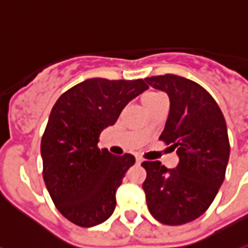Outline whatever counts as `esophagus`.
I'll return each mask as SVG.
<instances>
[{"instance_id":"1","label":"esophagus","mask_w":248,"mask_h":248,"mask_svg":"<svg viewBox=\"0 0 248 248\" xmlns=\"http://www.w3.org/2000/svg\"><path fill=\"white\" fill-rule=\"evenodd\" d=\"M136 161H137V164H141V162H143V160H142L141 157H137Z\"/></svg>"}]
</instances>
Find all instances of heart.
<instances>
[{
	"label": "heart",
	"mask_w": 248,
	"mask_h": 248,
	"mask_svg": "<svg viewBox=\"0 0 248 248\" xmlns=\"http://www.w3.org/2000/svg\"><path fill=\"white\" fill-rule=\"evenodd\" d=\"M165 95L161 94V93H157V91H149L146 94H143L142 96V105L145 106V105H148V103H152L154 100L161 99V98H164Z\"/></svg>",
	"instance_id": "b5f03b06"
}]
</instances>
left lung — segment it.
<instances>
[{
  "instance_id": "left-lung-1",
  "label": "left lung",
  "mask_w": 248,
  "mask_h": 248,
  "mask_svg": "<svg viewBox=\"0 0 248 248\" xmlns=\"http://www.w3.org/2000/svg\"><path fill=\"white\" fill-rule=\"evenodd\" d=\"M145 82L169 96L170 108L160 140L170 143L178 165L145 161L142 188L150 214L168 226H181L202 216L224 181L230 158L227 124L217 103L204 88L177 75L152 76Z\"/></svg>"
}]
</instances>
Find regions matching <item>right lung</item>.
<instances>
[{"mask_svg":"<svg viewBox=\"0 0 248 248\" xmlns=\"http://www.w3.org/2000/svg\"><path fill=\"white\" fill-rule=\"evenodd\" d=\"M148 88L142 79L93 78L65 91L52 107L41 140L43 177L59 212L76 226H98L114 212L115 192L136 158L99 149V136Z\"/></svg>","mask_w":248,"mask_h":248,"instance_id":"obj_1","label":"right lung"}]
</instances>
